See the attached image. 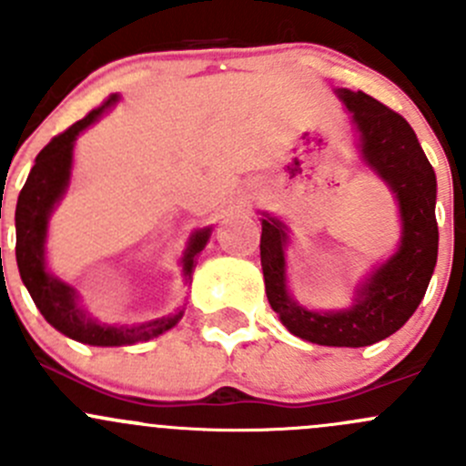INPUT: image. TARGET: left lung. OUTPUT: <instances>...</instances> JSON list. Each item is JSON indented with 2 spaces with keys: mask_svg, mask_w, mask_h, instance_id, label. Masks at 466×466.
I'll return each instance as SVG.
<instances>
[{
  "mask_svg": "<svg viewBox=\"0 0 466 466\" xmlns=\"http://www.w3.org/2000/svg\"><path fill=\"white\" fill-rule=\"evenodd\" d=\"M354 115L363 157L397 194L403 237L397 255L359 289L347 311L313 313L298 307L286 293L284 225L261 220V268L272 311L290 333L327 347H368L408 322L429 289L437 261L435 171L417 142L415 130L399 112L365 92L338 89Z\"/></svg>",
  "mask_w": 466,
  "mask_h": 466,
  "instance_id": "obj_1",
  "label": "left lung"
}]
</instances>
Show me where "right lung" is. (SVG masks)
I'll list each match as a JSON object with an SVG mask.
<instances>
[{
  "instance_id": "1",
  "label": "right lung",
  "mask_w": 466,
  "mask_h": 466,
  "mask_svg": "<svg viewBox=\"0 0 466 466\" xmlns=\"http://www.w3.org/2000/svg\"><path fill=\"white\" fill-rule=\"evenodd\" d=\"M115 101L116 94L107 96L101 106L87 112L81 121L69 126L65 133L56 135L40 150L29 177H26L25 187H22L15 209L17 268H20V277L26 289H29L33 302H35V307L40 309V313L51 327H56L65 336L74 338V340L96 347L135 345V342L150 340V338L176 327V322L182 316L180 311L171 318H159V320L137 324V327H103V324L89 322L81 313V309L76 307L72 286L54 279L45 268L46 220H49L51 209L58 203V198L63 196L65 187L69 182L74 139L89 124H94L98 115ZM207 238H209V228L200 229L191 238L185 259H182L187 277H191V272H194V257L203 250Z\"/></svg>"
}]
</instances>
